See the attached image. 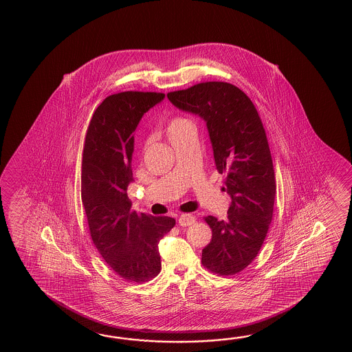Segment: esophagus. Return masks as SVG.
Returning a JSON list of instances; mask_svg holds the SVG:
<instances>
[{"label":"esophagus","instance_id":"1","mask_svg":"<svg viewBox=\"0 0 352 352\" xmlns=\"http://www.w3.org/2000/svg\"><path fill=\"white\" fill-rule=\"evenodd\" d=\"M195 223V217L194 215H191V214H182L181 217H179V224L181 226H190V225H192Z\"/></svg>","mask_w":352,"mask_h":352}]
</instances>
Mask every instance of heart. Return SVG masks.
Masks as SVG:
<instances>
[{
	"label": "heart",
	"instance_id": "b5f03b06",
	"mask_svg": "<svg viewBox=\"0 0 352 352\" xmlns=\"http://www.w3.org/2000/svg\"><path fill=\"white\" fill-rule=\"evenodd\" d=\"M188 126H192L190 120L184 118V117H175L173 120H168V123L166 126V132H167V135L170 138L171 135H176L181 129L188 127Z\"/></svg>",
	"mask_w": 352,
	"mask_h": 352
}]
</instances>
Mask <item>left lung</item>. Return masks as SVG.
<instances>
[{
	"mask_svg": "<svg viewBox=\"0 0 352 352\" xmlns=\"http://www.w3.org/2000/svg\"><path fill=\"white\" fill-rule=\"evenodd\" d=\"M167 98L181 111L206 122L219 173L232 197L225 220L206 217L212 238L202 249V265L234 276L255 259L270 229L276 176L262 120L247 94L230 82H199Z\"/></svg>",
	"mask_w": 352,
	"mask_h": 352,
	"instance_id": "1",
	"label": "left lung"
}]
</instances>
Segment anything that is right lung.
Returning a JSON list of instances; mask_svg holds the SVG:
<instances>
[{
    "label": "right lung",
    "mask_w": 352,
    "mask_h": 352,
    "mask_svg": "<svg viewBox=\"0 0 352 352\" xmlns=\"http://www.w3.org/2000/svg\"><path fill=\"white\" fill-rule=\"evenodd\" d=\"M165 98L156 91H122L99 104L85 135L82 201L90 236L120 278L143 283L161 270L158 243L176 221L131 210L133 132L143 114Z\"/></svg>",
    "instance_id": "add662e5"
}]
</instances>
